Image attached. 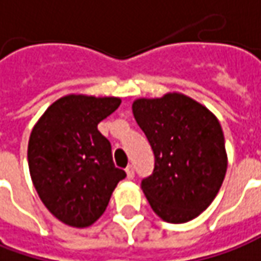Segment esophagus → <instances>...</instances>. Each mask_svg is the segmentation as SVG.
Listing matches in <instances>:
<instances>
[{"mask_svg": "<svg viewBox=\"0 0 261 261\" xmlns=\"http://www.w3.org/2000/svg\"><path fill=\"white\" fill-rule=\"evenodd\" d=\"M125 173H127V179H133V177H134V167L131 166H128L127 167V169H125Z\"/></svg>", "mask_w": 261, "mask_h": 261, "instance_id": "34e87169", "label": "esophagus"}]
</instances>
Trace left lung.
Masks as SVG:
<instances>
[{
	"label": "left lung",
	"mask_w": 261,
	"mask_h": 261,
	"mask_svg": "<svg viewBox=\"0 0 261 261\" xmlns=\"http://www.w3.org/2000/svg\"><path fill=\"white\" fill-rule=\"evenodd\" d=\"M134 118L154 153V170L141 182L151 210L170 224L201 215L215 199L228 158L218 118L180 92L137 98Z\"/></svg>",
	"instance_id": "1"
}]
</instances>
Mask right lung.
I'll return each mask as SVG.
<instances>
[{
    "instance_id": "obj_1",
    "label": "right lung",
    "mask_w": 261,
    "mask_h": 261,
    "mask_svg": "<svg viewBox=\"0 0 261 261\" xmlns=\"http://www.w3.org/2000/svg\"><path fill=\"white\" fill-rule=\"evenodd\" d=\"M120 103L117 96L65 95L33 127L27 148L33 185L50 214L69 227L92 225L125 177L98 131Z\"/></svg>"
}]
</instances>
